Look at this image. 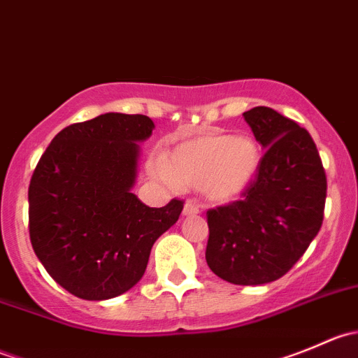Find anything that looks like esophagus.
I'll use <instances>...</instances> for the list:
<instances>
[{"label": "esophagus", "mask_w": 358, "mask_h": 358, "mask_svg": "<svg viewBox=\"0 0 358 358\" xmlns=\"http://www.w3.org/2000/svg\"><path fill=\"white\" fill-rule=\"evenodd\" d=\"M199 213H201V208L194 201H187L185 206H183V215L185 216L199 215Z\"/></svg>", "instance_id": "esophagus-1"}]
</instances>
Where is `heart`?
<instances>
[{
	"instance_id": "1",
	"label": "heart",
	"mask_w": 358,
	"mask_h": 358,
	"mask_svg": "<svg viewBox=\"0 0 358 358\" xmlns=\"http://www.w3.org/2000/svg\"><path fill=\"white\" fill-rule=\"evenodd\" d=\"M262 162L259 147L251 136L208 133L183 142L169 156L157 159L154 171L171 187L201 189L211 202H230L243 196Z\"/></svg>"
}]
</instances>
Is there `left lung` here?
Wrapping results in <instances>:
<instances>
[{"instance_id": "1", "label": "left lung", "mask_w": 358, "mask_h": 358, "mask_svg": "<svg viewBox=\"0 0 358 358\" xmlns=\"http://www.w3.org/2000/svg\"><path fill=\"white\" fill-rule=\"evenodd\" d=\"M243 115L265 154L239 201L206 213V262L227 282L258 286L286 275L319 234L327 178L315 142L298 122L270 107Z\"/></svg>"}]
</instances>
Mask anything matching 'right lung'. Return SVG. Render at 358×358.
Instances as JSON below:
<instances>
[{
	"label": "right lung",
	"instance_id": "right-lung-1",
	"mask_svg": "<svg viewBox=\"0 0 358 358\" xmlns=\"http://www.w3.org/2000/svg\"><path fill=\"white\" fill-rule=\"evenodd\" d=\"M152 119L107 112L64 128L29 183V237L52 279L90 301L115 298L145 273L154 243L175 225L183 201L143 204L131 187L136 142Z\"/></svg>",
	"mask_w": 358,
	"mask_h": 358
}]
</instances>
